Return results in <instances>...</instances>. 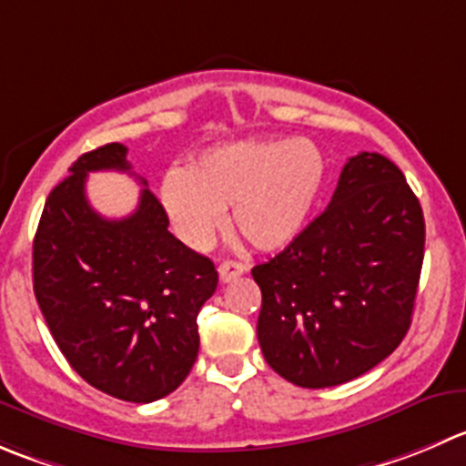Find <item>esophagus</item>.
<instances>
[{"label": "esophagus", "instance_id": "1", "mask_svg": "<svg viewBox=\"0 0 466 466\" xmlns=\"http://www.w3.org/2000/svg\"><path fill=\"white\" fill-rule=\"evenodd\" d=\"M243 273H246V264H241V261H223L218 266V278L223 284L232 282V279H237Z\"/></svg>", "mask_w": 466, "mask_h": 466}]
</instances>
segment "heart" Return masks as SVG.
<instances>
[{"label":"heart","instance_id":"obj_1","mask_svg":"<svg viewBox=\"0 0 466 466\" xmlns=\"http://www.w3.org/2000/svg\"><path fill=\"white\" fill-rule=\"evenodd\" d=\"M328 164L311 141H241L211 147L170 173L161 200L175 232L202 248L232 209V229L259 252L287 248L305 228L323 188Z\"/></svg>","mask_w":466,"mask_h":466}]
</instances>
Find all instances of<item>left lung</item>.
<instances>
[{"instance_id":"left-lung-1","label":"left lung","mask_w":466,"mask_h":466,"mask_svg":"<svg viewBox=\"0 0 466 466\" xmlns=\"http://www.w3.org/2000/svg\"><path fill=\"white\" fill-rule=\"evenodd\" d=\"M423 243L421 205L399 166L378 152L350 157L323 214L252 268L268 367L323 390L390 358L412 323Z\"/></svg>"}]
</instances>
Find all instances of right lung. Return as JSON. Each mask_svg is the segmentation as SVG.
<instances>
[{
	"mask_svg": "<svg viewBox=\"0 0 466 466\" xmlns=\"http://www.w3.org/2000/svg\"><path fill=\"white\" fill-rule=\"evenodd\" d=\"M129 168L127 147L108 143L81 155L52 188L34 238V293L63 358L90 387L152 403L191 373L198 311L218 273L168 232L150 188L127 218H104L90 207L88 173Z\"/></svg>",
	"mask_w": 466,
	"mask_h": 466,
	"instance_id": "add662e5",
	"label": "right lung"
}]
</instances>
